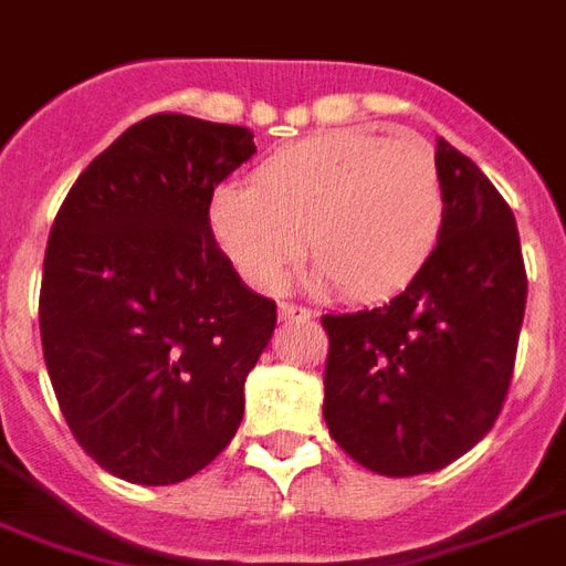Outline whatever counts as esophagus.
<instances>
[{"label": "esophagus", "instance_id": "1", "mask_svg": "<svg viewBox=\"0 0 566 566\" xmlns=\"http://www.w3.org/2000/svg\"><path fill=\"white\" fill-rule=\"evenodd\" d=\"M279 317H282V321H308V317H312V312H308L305 305L282 302V305H279Z\"/></svg>", "mask_w": 566, "mask_h": 566}]
</instances>
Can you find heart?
I'll return each mask as SVG.
<instances>
[{"mask_svg": "<svg viewBox=\"0 0 566 566\" xmlns=\"http://www.w3.org/2000/svg\"><path fill=\"white\" fill-rule=\"evenodd\" d=\"M210 226L258 291L282 287L308 237L314 282H338L350 300H382L407 287L437 249L446 184L418 136L332 129L273 154L254 187L222 184Z\"/></svg>", "mask_w": 566, "mask_h": 566, "instance_id": "1", "label": "heart"}]
</instances>
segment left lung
<instances>
[{
  "instance_id": "obj_1",
  "label": "left lung",
  "mask_w": 566,
  "mask_h": 566,
  "mask_svg": "<svg viewBox=\"0 0 566 566\" xmlns=\"http://www.w3.org/2000/svg\"><path fill=\"white\" fill-rule=\"evenodd\" d=\"M446 228L421 273L379 308L326 314L323 418L365 469H446L490 433L511 388L525 279L507 201L472 159L437 142Z\"/></svg>"
}]
</instances>
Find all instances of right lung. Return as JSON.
Instances as JSON below:
<instances>
[{
    "label": "right lung",
    "mask_w": 566,
    "mask_h": 566,
    "mask_svg": "<svg viewBox=\"0 0 566 566\" xmlns=\"http://www.w3.org/2000/svg\"><path fill=\"white\" fill-rule=\"evenodd\" d=\"M252 139L148 115L92 159L50 231L38 321L55 400L82 451L129 484L187 481L243 421L275 302L216 245L210 201Z\"/></svg>",
    "instance_id": "1"
}]
</instances>
